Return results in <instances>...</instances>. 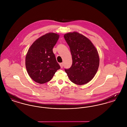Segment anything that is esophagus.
<instances>
[{
    "mask_svg": "<svg viewBox=\"0 0 127 127\" xmlns=\"http://www.w3.org/2000/svg\"><path fill=\"white\" fill-rule=\"evenodd\" d=\"M60 65L61 66V68H62L63 67V63H61Z\"/></svg>",
    "mask_w": 127,
    "mask_h": 127,
    "instance_id": "1",
    "label": "esophagus"
}]
</instances>
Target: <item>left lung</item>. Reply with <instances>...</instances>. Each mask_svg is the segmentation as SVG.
Wrapping results in <instances>:
<instances>
[{
  "instance_id": "8db88e82",
  "label": "left lung",
  "mask_w": 127,
  "mask_h": 127,
  "mask_svg": "<svg viewBox=\"0 0 127 127\" xmlns=\"http://www.w3.org/2000/svg\"><path fill=\"white\" fill-rule=\"evenodd\" d=\"M64 37L72 58V66L65 71L73 83L85 84L94 78L97 71L99 64L97 51L90 39L78 32L68 33Z\"/></svg>"
}]
</instances>
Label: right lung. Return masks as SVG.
<instances>
[{
    "label": "right lung",
    "mask_w": 127,
    "mask_h": 127,
    "mask_svg": "<svg viewBox=\"0 0 127 127\" xmlns=\"http://www.w3.org/2000/svg\"><path fill=\"white\" fill-rule=\"evenodd\" d=\"M59 35L49 33L32 44L26 57V67L29 76L40 84L50 81L61 66L56 61L53 48Z\"/></svg>",
    "instance_id": "1"
}]
</instances>
